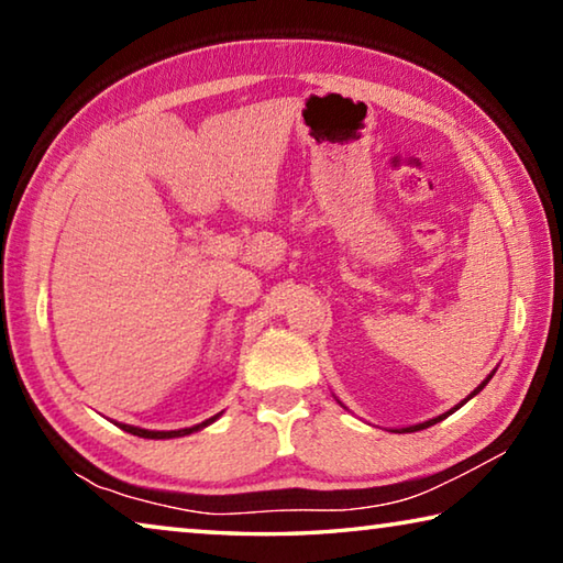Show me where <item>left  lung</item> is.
<instances>
[{
	"label": "left lung",
	"instance_id": "1",
	"mask_svg": "<svg viewBox=\"0 0 563 563\" xmlns=\"http://www.w3.org/2000/svg\"><path fill=\"white\" fill-rule=\"evenodd\" d=\"M494 373H497V369H492V373H489L487 377H484V379H482V385H479V387H474V393H472V395H466V397L462 399V402H460V405H454V407L450 409V412H444V415H440V417H432V419H427V422H419V424H412V427H402V430H395V432H417V430H427V427H432V424H437V422H442V419H444V417H450V415H452V412H456V409H460L462 405H466V402H470V399H472L474 395H479V393H482V389H484V387H487V383H489V379L494 377ZM338 402H340V399H338ZM340 405H342V402H340ZM342 407H345V405H342ZM345 409H347V407H345Z\"/></svg>",
	"mask_w": 563,
	"mask_h": 563
}]
</instances>
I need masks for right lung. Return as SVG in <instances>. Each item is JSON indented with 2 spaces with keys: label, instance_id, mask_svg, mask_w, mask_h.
Returning a JSON list of instances; mask_svg holds the SVG:
<instances>
[{
  "label": "right lung",
  "instance_id": "add662e5",
  "mask_svg": "<svg viewBox=\"0 0 563 563\" xmlns=\"http://www.w3.org/2000/svg\"><path fill=\"white\" fill-rule=\"evenodd\" d=\"M223 412L213 415L211 419H206V422L201 424H194V427H184V430H168V432H158V430H141V427H133V424H123V422H117L123 432L129 434H136V437H144V440H176V437H186V434H194V432H201L203 427L213 424L218 417H221Z\"/></svg>",
  "mask_w": 563,
  "mask_h": 563
}]
</instances>
